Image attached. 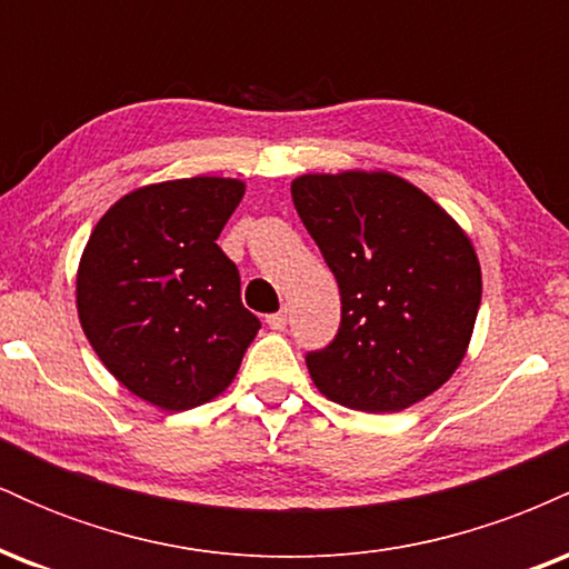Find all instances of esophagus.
I'll use <instances>...</instances> for the list:
<instances>
[{
	"label": "esophagus",
	"instance_id": "34e87169",
	"mask_svg": "<svg viewBox=\"0 0 569 569\" xmlns=\"http://www.w3.org/2000/svg\"><path fill=\"white\" fill-rule=\"evenodd\" d=\"M286 323H289V316H286V310L272 312V316H267V326H270L272 331H283Z\"/></svg>",
	"mask_w": 569,
	"mask_h": 569
}]
</instances>
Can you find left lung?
Segmentation results:
<instances>
[{
    "label": "left lung",
    "mask_w": 569,
    "mask_h": 569,
    "mask_svg": "<svg viewBox=\"0 0 569 569\" xmlns=\"http://www.w3.org/2000/svg\"><path fill=\"white\" fill-rule=\"evenodd\" d=\"M291 198L342 297L335 342L307 356L329 401L403 411L466 358L481 305V264L457 221L390 171L302 173Z\"/></svg>",
    "instance_id": "1"
}]
</instances>
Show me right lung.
<instances>
[{"instance_id": "right-lung-1", "label": "right lung", "mask_w": 569, "mask_h": 569, "mask_svg": "<svg viewBox=\"0 0 569 569\" xmlns=\"http://www.w3.org/2000/svg\"><path fill=\"white\" fill-rule=\"evenodd\" d=\"M246 194L224 176L160 181L98 219L77 267V316L96 356L141 401L187 411L230 388L259 318L217 246Z\"/></svg>"}]
</instances>
